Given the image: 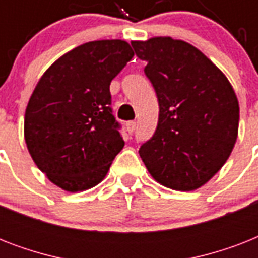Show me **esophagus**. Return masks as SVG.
<instances>
[{
  "mask_svg": "<svg viewBox=\"0 0 258 258\" xmlns=\"http://www.w3.org/2000/svg\"><path fill=\"white\" fill-rule=\"evenodd\" d=\"M135 128H137V123L135 121H127L125 123V130L128 131V134H133Z\"/></svg>",
  "mask_w": 258,
  "mask_h": 258,
  "instance_id": "34e87169",
  "label": "esophagus"
}]
</instances>
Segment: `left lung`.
Here are the masks:
<instances>
[{
	"mask_svg": "<svg viewBox=\"0 0 258 258\" xmlns=\"http://www.w3.org/2000/svg\"><path fill=\"white\" fill-rule=\"evenodd\" d=\"M131 45L147 61L145 74L159 103L157 130L139 155L161 184L196 190L220 171L234 147L240 120L234 89L188 42L153 37Z\"/></svg>",
	"mask_w": 258,
	"mask_h": 258,
	"instance_id": "obj_1",
	"label": "left lung"
}]
</instances>
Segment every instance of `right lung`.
Returning a JSON list of instances; mask_svg holds the SVG:
<instances>
[{"mask_svg": "<svg viewBox=\"0 0 258 258\" xmlns=\"http://www.w3.org/2000/svg\"><path fill=\"white\" fill-rule=\"evenodd\" d=\"M133 57L123 40L86 42L56 60L34 88L24 121L26 147L62 190L100 183L123 149L109 84Z\"/></svg>", "mask_w": 258, "mask_h": 258, "instance_id": "add662e5", "label": "right lung"}]
</instances>
